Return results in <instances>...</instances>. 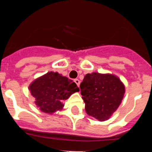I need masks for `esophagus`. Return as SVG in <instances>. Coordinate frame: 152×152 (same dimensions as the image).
<instances>
[{
    "instance_id": "1",
    "label": "esophagus",
    "mask_w": 152,
    "mask_h": 152,
    "mask_svg": "<svg viewBox=\"0 0 152 152\" xmlns=\"http://www.w3.org/2000/svg\"><path fill=\"white\" fill-rule=\"evenodd\" d=\"M74 81L76 83V84L77 85V87H79V86H80V80H79L78 79H75V80H74Z\"/></svg>"
}]
</instances>
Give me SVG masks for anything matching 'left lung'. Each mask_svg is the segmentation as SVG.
I'll use <instances>...</instances> for the list:
<instances>
[{
    "mask_svg": "<svg viewBox=\"0 0 152 152\" xmlns=\"http://www.w3.org/2000/svg\"><path fill=\"white\" fill-rule=\"evenodd\" d=\"M80 89L86 113L100 121H105L112 116L125 94V86L119 77L97 72L87 74Z\"/></svg>",
    "mask_w": 152,
    "mask_h": 152,
    "instance_id": "1",
    "label": "left lung"
}]
</instances>
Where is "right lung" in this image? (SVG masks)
Listing matches in <instances>:
<instances>
[{
  "label": "right lung",
  "instance_id": "right-lung-1",
  "mask_svg": "<svg viewBox=\"0 0 152 152\" xmlns=\"http://www.w3.org/2000/svg\"><path fill=\"white\" fill-rule=\"evenodd\" d=\"M35 103L45 113L52 114L62 110L63 102L75 92L79 91L77 84L58 72H49L38 77L29 85Z\"/></svg>",
  "mask_w": 152,
  "mask_h": 152
}]
</instances>
